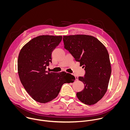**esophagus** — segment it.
I'll return each instance as SVG.
<instances>
[{"label": "esophagus", "instance_id": "esophagus-1", "mask_svg": "<svg viewBox=\"0 0 130 130\" xmlns=\"http://www.w3.org/2000/svg\"><path fill=\"white\" fill-rule=\"evenodd\" d=\"M75 78H76V80H78V77L75 76Z\"/></svg>", "mask_w": 130, "mask_h": 130}]
</instances>
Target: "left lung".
<instances>
[{
  "instance_id": "8db88e82",
  "label": "left lung",
  "mask_w": 130,
  "mask_h": 130,
  "mask_svg": "<svg viewBox=\"0 0 130 130\" xmlns=\"http://www.w3.org/2000/svg\"><path fill=\"white\" fill-rule=\"evenodd\" d=\"M64 48L84 68V77L79 80L84 84L83 90L77 93L79 100L93 105L101 100L107 89L111 75L108 51L95 37L87 35L63 36Z\"/></svg>"
}]
</instances>
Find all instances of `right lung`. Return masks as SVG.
I'll return each mask as SVG.
<instances>
[{"label": "right lung", "instance_id": "right-lung-1", "mask_svg": "<svg viewBox=\"0 0 130 130\" xmlns=\"http://www.w3.org/2000/svg\"><path fill=\"white\" fill-rule=\"evenodd\" d=\"M62 36L40 35L25 44L17 61L19 77L29 95L36 101L45 103L56 98L63 84L73 82L75 77L66 72L46 70L51 62L53 50L59 45Z\"/></svg>", "mask_w": 130, "mask_h": 130}]
</instances>
